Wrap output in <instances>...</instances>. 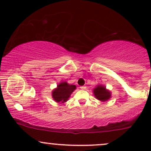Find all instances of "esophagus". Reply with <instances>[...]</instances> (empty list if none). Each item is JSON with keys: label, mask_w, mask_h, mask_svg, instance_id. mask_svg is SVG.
Returning a JSON list of instances; mask_svg holds the SVG:
<instances>
[{"label": "esophagus", "mask_w": 151, "mask_h": 151, "mask_svg": "<svg viewBox=\"0 0 151 151\" xmlns=\"http://www.w3.org/2000/svg\"><path fill=\"white\" fill-rule=\"evenodd\" d=\"M86 86H80V89H86Z\"/></svg>", "instance_id": "esophagus-1"}]
</instances>
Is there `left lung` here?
Segmentation results:
<instances>
[{
	"label": "left lung",
	"mask_w": 151,
	"mask_h": 151,
	"mask_svg": "<svg viewBox=\"0 0 151 151\" xmlns=\"http://www.w3.org/2000/svg\"><path fill=\"white\" fill-rule=\"evenodd\" d=\"M94 96L101 101H106L111 98V92L103 85H98L93 90Z\"/></svg>",
	"instance_id": "obj_1"
}]
</instances>
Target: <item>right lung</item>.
<instances>
[{
    "label": "right lung",
    "mask_w": 151,
    "mask_h": 151,
    "mask_svg": "<svg viewBox=\"0 0 151 151\" xmlns=\"http://www.w3.org/2000/svg\"><path fill=\"white\" fill-rule=\"evenodd\" d=\"M76 89V86L67 84V81H62L58 85L52 92L53 99L58 103H65L70 98V95Z\"/></svg>",
    "instance_id": "add662e5"
}]
</instances>
